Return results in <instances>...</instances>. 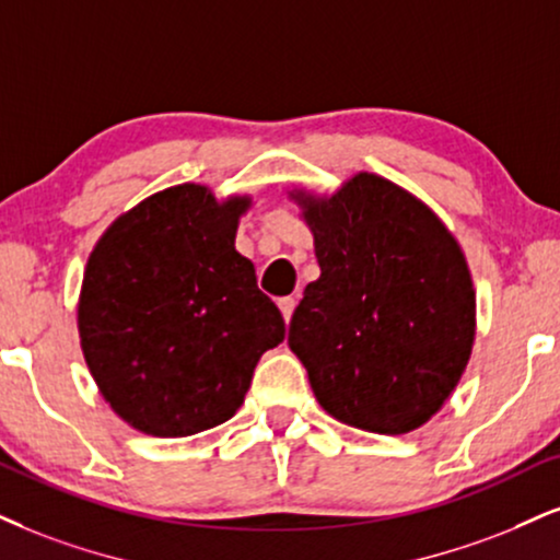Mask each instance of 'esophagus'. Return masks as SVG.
<instances>
[{"mask_svg": "<svg viewBox=\"0 0 560 560\" xmlns=\"http://www.w3.org/2000/svg\"><path fill=\"white\" fill-rule=\"evenodd\" d=\"M295 303H299V299H293V295H285V299H280V312H282V319L291 322V316L295 312Z\"/></svg>", "mask_w": 560, "mask_h": 560, "instance_id": "34e87169", "label": "esophagus"}]
</instances>
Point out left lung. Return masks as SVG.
I'll use <instances>...</instances> for the list:
<instances>
[{"label": "left lung", "instance_id": "8db88e82", "mask_svg": "<svg viewBox=\"0 0 560 560\" xmlns=\"http://www.w3.org/2000/svg\"><path fill=\"white\" fill-rule=\"evenodd\" d=\"M299 202L322 275L303 291L288 345L329 416L386 436L416 431L470 361L475 291L457 241L374 174Z\"/></svg>", "mask_w": 560, "mask_h": 560}]
</instances>
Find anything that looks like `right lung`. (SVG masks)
<instances>
[{
    "label": "right lung",
    "instance_id": "1",
    "mask_svg": "<svg viewBox=\"0 0 560 560\" xmlns=\"http://www.w3.org/2000/svg\"><path fill=\"white\" fill-rule=\"evenodd\" d=\"M248 199L197 184L148 197L88 259L78 324L101 395L137 431L176 439L225 423L285 322L233 246Z\"/></svg>",
    "mask_w": 560,
    "mask_h": 560
}]
</instances>
